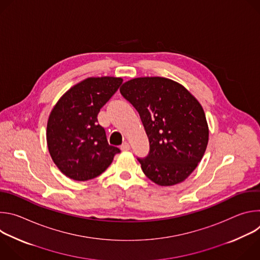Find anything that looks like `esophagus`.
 Segmentation results:
<instances>
[{
	"label": "esophagus",
	"mask_w": 260,
	"mask_h": 260,
	"mask_svg": "<svg viewBox=\"0 0 260 260\" xmlns=\"http://www.w3.org/2000/svg\"><path fill=\"white\" fill-rule=\"evenodd\" d=\"M120 148H121L122 151H128V150L131 149V146H129V144H128L127 142H124V143L120 146Z\"/></svg>",
	"instance_id": "34e87169"
}]
</instances>
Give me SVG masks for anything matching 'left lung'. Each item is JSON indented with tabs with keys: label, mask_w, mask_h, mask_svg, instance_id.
<instances>
[{
	"label": "left lung",
	"mask_w": 260,
	"mask_h": 260,
	"mask_svg": "<svg viewBox=\"0 0 260 260\" xmlns=\"http://www.w3.org/2000/svg\"><path fill=\"white\" fill-rule=\"evenodd\" d=\"M139 112L149 139L143 173L160 186L183 182L202 160L209 127L200 102L180 83L164 77H139L120 87Z\"/></svg>",
	"instance_id": "8db88e82"
}]
</instances>
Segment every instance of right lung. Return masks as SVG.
Segmentation results:
<instances>
[{
  "label": "right lung",
  "mask_w": 260,
  "mask_h": 260,
  "mask_svg": "<svg viewBox=\"0 0 260 260\" xmlns=\"http://www.w3.org/2000/svg\"><path fill=\"white\" fill-rule=\"evenodd\" d=\"M119 77H90L72 86L51 110L46 131L48 150L59 171L75 181L100 176L119 153L98 123L101 108L122 83Z\"/></svg>",
  "instance_id": "right-lung-1"
}]
</instances>
